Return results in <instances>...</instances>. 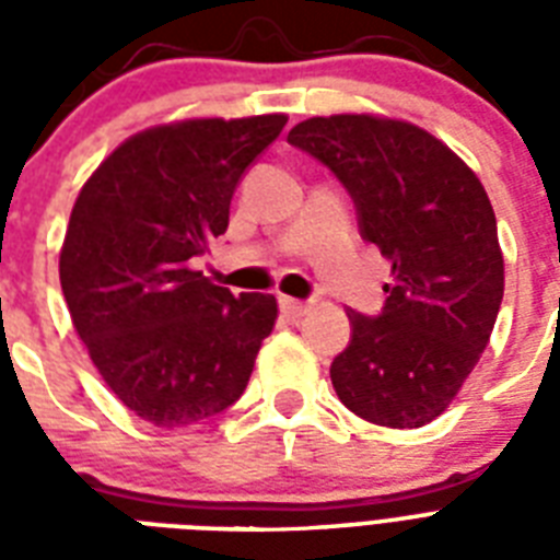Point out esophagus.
I'll return each instance as SVG.
<instances>
[{
    "label": "esophagus",
    "instance_id": "obj_1",
    "mask_svg": "<svg viewBox=\"0 0 560 560\" xmlns=\"http://www.w3.org/2000/svg\"><path fill=\"white\" fill-rule=\"evenodd\" d=\"M279 307L281 314L290 316V319H299V316L307 314V302H302V299H293V296H279Z\"/></svg>",
    "mask_w": 560,
    "mask_h": 560
}]
</instances>
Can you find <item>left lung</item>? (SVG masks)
Listing matches in <instances>:
<instances>
[{
    "instance_id": "8db88e82",
    "label": "left lung",
    "mask_w": 560,
    "mask_h": 560,
    "mask_svg": "<svg viewBox=\"0 0 560 560\" xmlns=\"http://www.w3.org/2000/svg\"><path fill=\"white\" fill-rule=\"evenodd\" d=\"M288 142L340 177L363 237L392 261L383 314L349 311L351 342L331 363L334 389L372 424H430L482 358L503 302L486 188L442 139L400 118L314 116Z\"/></svg>"
}]
</instances>
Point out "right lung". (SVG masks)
Returning a JSON list of instances; mask_svg holds the SVG:
<instances>
[{"mask_svg":"<svg viewBox=\"0 0 560 560\" xmlns=\"http://www.w3.org/2000/svg\"><path fill=\"white\" fill-rule=\"evenodd\" d=\"M284 113L186 118L130 136L92 171L60 246V288L113 395L153 427L197 424L246 389L279 305L191 270L226 232L246 165Z\"/></svg>","mask_w":560,"mask_h":560,"instance_id":"1","label":"right lung"}]
</instances>
